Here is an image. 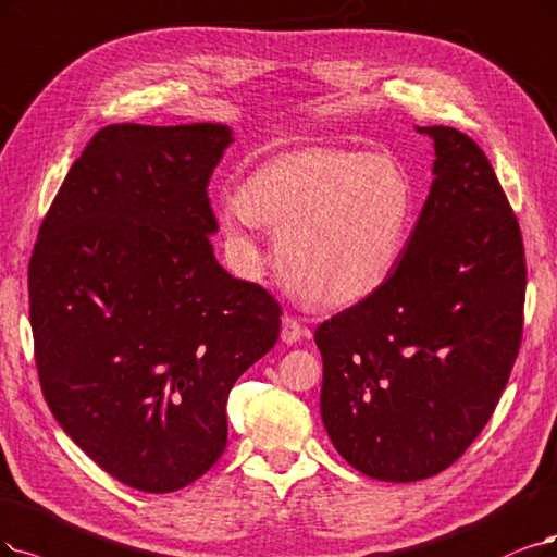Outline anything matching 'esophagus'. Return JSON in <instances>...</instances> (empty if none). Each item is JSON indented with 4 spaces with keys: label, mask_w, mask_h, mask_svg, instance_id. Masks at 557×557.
Listing matches in <instances>:
<instances>
[{
    "label": "esophagus",
    "mask_w": 557,
    "mask_h": 557,
    "mask_svg": "<svg viewBox=\"0 0 557 557\" xmlns=\"http://www.w3.org/2000/svg\"><path fill=\"white\" fill-rule=\"evenodd\" d=\"M280 337H282L284 344H294V342H298L302 337H310V331H307V327L298 319L284 317L282 319V333H280Z\"/></svg>",
    "instance_id": "34e87169"
}]
</instances>
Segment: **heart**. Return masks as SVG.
<instances>
[{
  "mask_svg": "<svg viewBox=\"0 0 557 557\" xmlns=\"http://www.w3.org/2000/svg\"><path fill=\"white\" fill-rule=\"evenodd\" d=\"M215 215L245 263L259 261L257 224L277 230L284 277L307 300L344 307L372 296L408 240L413 190L385 156L310 147L275 156L220 195Z\"/></svg>",
  "mask_w": 557,
  "mask_h": 557,
  "instance_id": "heart-1",
  "label": "heart"
}]
</instances>
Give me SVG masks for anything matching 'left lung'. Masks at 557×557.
<instances>
[{
	"instance_id": "1",
	"label": "left lung",
	"mask_w": 557,
	"mask_h": 557,
	"mask_svg": "<svg viewBox=\"0 0 557 557\" xmlns=\"http://www.w3.org/2000/svg\"><path fill=\"white\" fill-rule=\"evenodd\" d=\"M418 133L434 139V183L404 257L314 333L327 436L381 482L426 480L463 455L523 333V240L496 172L457 128Z\"/></svg>"
}]
</instances>
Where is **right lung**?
Returning a JSON list of instances; mask_svg holds the SVG:
<instances>
[{"label":"right lung","instance_id":"1","mask_svg":"<svg viewBox=\"0 0 557 557\" xmlns=\"http://www.w3.org/2000/svg\"><path fill=\"white\" fill-rule=\"evenodd\" d=\"M222 123L98 131L29 261L38 381L73 443L123 484L170 493L226 445V397L280 335V302L218 263L209 181Z\"/></svg>","mask_w":557,"mask_h":557}]
</instances>
